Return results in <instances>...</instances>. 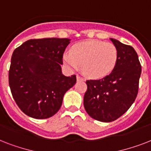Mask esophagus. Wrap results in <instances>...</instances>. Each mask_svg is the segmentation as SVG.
I'll return each mask as SVG.
<instances>
[{"label": "esophagus", "mask_w": 151, "mask_h": 151, "mask_svg": "<svg viewBox=\"0 0 151 151\" xmlns=\"http://www.w3.org/2000/svg\"><path fill=\"white\" fill-rule=\"evenodd\" d=\"M77 80L78 81H84V78H81V77H80V76H77Z\"/></svg>", "instance_id": "34e87169"}]
</instances>
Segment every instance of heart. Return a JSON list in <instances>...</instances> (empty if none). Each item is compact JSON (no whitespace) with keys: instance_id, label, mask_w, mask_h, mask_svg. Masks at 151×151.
<instances>
[{"instance_id":"obj_1","label":"heart","mask_w":151,"mask_h":151,"mask_svg":"<svg viewBox=\"0 0 151 151\" xmlns=\"http://www.w3.org/2000/svg\"><path fill=\"white\" fill-rule=\"evenodd\" d=\"M118 58L117 47L110 42L88 40L77 44L66 53L64 63L71 70L81 66L86 77L93 79L105 77L115 67Z\"/></svg>"}]
</instances>
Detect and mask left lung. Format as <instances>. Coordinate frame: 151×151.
I'll list each match as a JSON object with an SVG mask.
<instances>
[{
	"instance_id": "left-lung-1",
	"label": "left lung",
	"mask_w": 151,
	"mask_h": 151,
	"mask_svg": "<svg viewBox=\"0 0 151 151\" xmlns=\"http://www.w3.org/2000/svg\"><path fill=\"white\" fill-rule=\"evenodd\" d=\"M117 48V63L109 75L99 80H88L84 106L90 117L110 122L123 115L136 99L141 65L132 46L110 38Z\"/></svg>"
}]
</instances>
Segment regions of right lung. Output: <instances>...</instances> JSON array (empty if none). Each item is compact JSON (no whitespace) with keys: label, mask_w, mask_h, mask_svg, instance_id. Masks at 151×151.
<instances>
[{"label":"right lung","mask_w":151,"mask_h":151,"mask_svg":"<svg viewBox=\"0 0 151 151\" xmlns=\"http://www.w3.org/2000/svg\"><path fill=\"white\" fill-rule=\"evenodd\" d=\"M68 38L31 39L12 55L8 82L18 106L29 117L45 119L60 109L66 91L75 85L76 75L66 77L61 65Z\"/></svg>","instance_id":"1"}]
</instances>
